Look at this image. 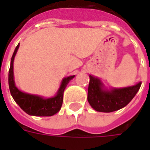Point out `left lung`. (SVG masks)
I'll return each mask as SVG.
<instances>
[{"label": "left lung", "instance_id": "8db88e82", "mask_svg": "<svg viewBox=\"0 0 150 150\" xmlns=\"http://www.w3.org/2000/svg\"><path fill=\"white\" fill-rule=\"evenodd\" d=\"M88 100L91 108L97 112H112L125 107L132 100L141 88L142 82L130 87L108 89L101 80L89 75Z\"/></svg>", "mask_w": 150, "mask_h": 150}]
</instances>
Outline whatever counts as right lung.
<instances>
[{
	"mask_svg": "<svg viewBox=\"0 0 150 150\" xmlns=\"http://www.w3.org/2000/svg\"><path fill=\"white\" fill-rule=\"evenodd\" d=\"M19 45L16 46L10 62V68L8 71V87L11 96L15 102L20 106L25 112L30 116H51L59 112L62 107L63 100V92L67 85L75 75H71L62 79L59 90L54 96L50 98H44L38 95L29 94L19 90L15 85L13 76V61Z\"/></svg>",
	"mask_w": 150,
	"mask_h": 150,
	"instance_id": "right-lung-1",
	"label": "right lung"
}]
</instances>
